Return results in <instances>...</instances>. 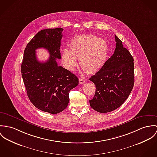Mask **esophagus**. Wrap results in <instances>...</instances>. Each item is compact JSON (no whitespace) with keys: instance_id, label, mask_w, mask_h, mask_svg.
<instances>
[{"instance_id":"1","label":"esophagus","mask_w":157,"mask_h":157,"mask_svg":"<svg viewBox=\"0 0 157 157\" xmlns=\"http://www.w3.org/2000/svg\"><path fill=\"white\" fill-rule=\"evenodd\" d=\"M78 80H79V83L80 84V85H82V84H83V83H85V80L83 79V78H80L79 79H78Z\"/></svg>"}]
</instances>
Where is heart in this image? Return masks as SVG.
Returning <instances> with one entry per match:
<instances>
[{
    "label": "heart",
    "instance_id": "1",
    "mask_svg": "<svg viewBox=\"0 0 157 157\" xmlns=\"http://www.w3.org/2000/svg\"><path fill=\"white\" fill-rule=\"evenodd\" d=\"M108 55L107 44L102 38L92 35H77L70 41V50L65 48L62 54L63 66L74 71L79 59L81 67L86 72L98 71L105 63Z\"/></svg>",
    "mask_w": 157,
    "mask_h": 157
}]
</instances>
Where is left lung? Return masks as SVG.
Returning a JSON list of instances; mask_svg holds the SVG:
<instances>
[{"mask_svg":"<svg viewBox=\"0 0 157 157\" xmlns=\"http://www.w3.org/2000/svg\"><path fill=\"white\" fill-rule=\"evenodd\" d=\"M114 54L89 80L96 87L90 107L105 113L119 107L128 97L134 86V59L122 42L115 35Z\"/></svg>","mask_w":157,"mask_h":157,"instance_id":"8db88e82","label":"left lung"}]
</instances>
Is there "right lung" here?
<instances>
[{
	"mask_svg": "<svg viewBox=\"0 0 157 157\" xmlns=\"http://www.w3.org/2000/svg\"><path fill=\"white\" fill-rule=\"evenodd\" d=\"M63 29H46L40 31L30 41L24 51L21 65V75L30 102L37 109L57 114L68 106L69 92L78 85L77 77L58 66L60 59V41ZM47 49L51 56L45 63L36 58V50Z\"/></svg>",
	"mask_w": 157,
	"mask_h": 157,
	"instance_id": "add662e5",
	"label": "right lung"
}]
</instances>
